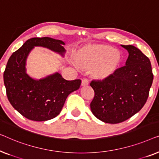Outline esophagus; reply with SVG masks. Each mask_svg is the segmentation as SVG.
Returning <instances> with one entry per match:
<instances>
[{"mask_svg":"<svg viewBox=\"0 0 159 159\" xmlns=\"http://www.w3.org/2000/svg\"><path fill=\"white\" fill-rule=\"evenodd\" d=\"M89 85V80L87 79H84L82 80L81 81V86H88Z\"/></svg>","mask_w":159,"mask_h":159,"instance_id":"obj_1","label":"esophagus"}]
</instances>
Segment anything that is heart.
<instances>
[{
    "mask_svg": "<svg viewBox=\"0 0 159 159\" xmlns=\"http://www.w3.org/2000/svg\"><path fill=\"white\" fill-rule=\"evenodd\" d=\"M75 59L80 68L92 69L95 79L106 80L117 71L121 64L122 55L111 46L92 44L81 49Z\"/></svg>",
    "mask_w": 159,
    "mask_h": 159,
    "instance_id": "obj_1",
    "label": "heart"
}]
</instances>
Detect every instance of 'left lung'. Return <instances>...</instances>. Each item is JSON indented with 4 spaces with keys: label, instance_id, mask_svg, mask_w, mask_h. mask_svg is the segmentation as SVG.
<instances>
[{
    "label": "left lung",
    "instance_id": "obj_1",
    "mask_svg": "<svg viewBox=\"0 0 159 159\" xmlns=\"http://www.w3.org/2000/svg\"><path fill=\"white\" fill-rule=\"evenodd\" d=\"M129 53L125 66L106 80H93V115L110 124L124 122L143 108L153 80L149 58L133 45H121Z\"/></svg>",
    "mask_w": 159,
    "mask_h": 159
}]
</instances>
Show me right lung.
Returning a JSON list of instances; mask_svg holds the SVG:
<instances>
[{
  "instance_id": "add662e5",
  "label": "right lung",
  "mask_w": 159,
  "mask_h": 159,
  "mask_svg": "<svg viewBox=\"0 0 159 159\" xmlns=\"http://www.w3.org/2000/svg\"><path fill=\"white\" fill-rule=\"evenodd\" d=\"M62 40L50 37L28 39L8 59L3 73L6 94L13 108L34 121H47L59 115L68 96L79 89L81 80H67L59 73L41 79L26 73V59L34 47H42L64 56Z\"/></svg>"
}]
</instances>
